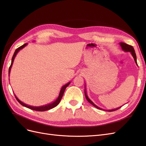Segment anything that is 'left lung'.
Returning a JSON list of instances; mask_svg holds the SVG:
<instances>
[{
    "label": "left lung",
    "instance_id": "8db88e82",
    "mask_svg": "<svg viewBox=\"0 0 146 146\" xmlns=\"http://www.w3.org/2000/svg\"><path fill=\"white\" fill-rule=\"evenodd\" d=\"M119 44H120V46H121V48H122V49L123 51H125V52H130L131 53V55L133 56V58H134V60H135V63H136V65L138 66V64H137V61H136V54H135V50H134L133 47H132L131 46H130V45H129V44H125V43H124V42H120V43H119ZM85 94L86 99V100H88V102L90 103L91 104H92V105H93L94 107H95L96 108L99 109V110H103V109L100 108V107H98V106H97V105H96L89 98H88V96H87V93H86V87H85ZM121 107H119V108H115V109H112V110H105V111H115V110H118L119 108H121Z\"/></svg>",
    "mask_w": 146,
    "mask_h": 146
}]
</instances>
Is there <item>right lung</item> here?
Wrapping results in <instances>:
<instances>
[{
	"mask_svg": "<svg viewBox=\"0 0 146 146\" xmlns=\"http://www.w3.org/2000/svg\"><path fill=\"white\" fill-rule=\"evenodd\" d=\"M27 45V43H25V44H24V45L21 46V47L17 48V49H16V50H15V53H14V54H13V57H12V59H11V65H10V68H9V70H8V74H9V75H8V76H10V71H11V67H12L13 61H14L15 58V56H16L17 54V53H18V52H19L20 50L23 49V48L24 47H25ZM70 83V82H69V83H68L67 84H66V85H64V86H63L62 87H61V90H60V94H59V96H58V98H57L54 102H52V103H50V104L45 105L39 106V107H33V106H30V105H27V104H24V102H22V101H21L18 98H17V97L16 96L15 94V98H16V100H17V102H19L20 104H21L22 105L24 106V107H27V108H29V109L33 110H35V111H46V110H50V109H52V108H54V107H56V106L59 104V103L60 102V100H61V98H62V97H63V96L64 92V91H65V90H66V87L68 86V85H69Z\"/></svg>",
	"mask_w": 146,
	"mask_h": 146,
	"instance_id": "obj_1",
	"label": "right lung"
}]
</instances>
